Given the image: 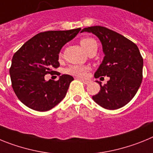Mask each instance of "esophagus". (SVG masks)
Listing matches in <instances>:
<instances>
[{
    "mask_svg": "<svg viewBox=\"0 0 153 153\" xmlns=\"http://www.w3.org/2000/svg\"><path fill=\"white\" fill-rule=\"evenodd\" d=\"M76 79H80L81 81H82V82H83V83H84V84H88L89 83V80H86V79H80V78H76Z\"/></svg>",
    "mask_w": 153,
    "mask_h": 153,
    "instance_id": "1",
    "label": "esophagus"
}]
</instances>
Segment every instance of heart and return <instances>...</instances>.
I'll return each mask as SVG.
<instances>
[{"label":"heart","instance_id":"b5f03b06","mask_svg":"<svg viewBox=\"0 0 153 153\" xmlns=\"http://www.w3.org/2000/svg\"><path fill=\"white\" fill-rule=\"evenodd\" d=\"M80 45L83 49L88 52L93 47H97V41L91 37H84L80 40ZM88 70V67L81 65H70L65 70V73L70 75L77 76V77H83L86 74Z\"/></svg>","mask_w":153,"mask_h":153}]
</instances>
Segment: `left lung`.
<instances>
[{
	"label": "left lung",
	"instance_id": "obj_1",
	"mask_svg": "<svg viewBox=\"0 0 153 153\" xmlns=\"http://www.w3.org/2000/svg\"><path fill=\"white\" fill-rule=\"evenodd\" d=\"M100 40L104 57L94 76H108L104 86L93 96V100L102 107L117 109L126 105L140 88L143 79V59L137 46L120 33L108 28L94 26L83 28Z\"/></svg>",
	"mask_w": 153,
	"mask_h": 153
}]
</instances>
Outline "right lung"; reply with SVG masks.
Here are the masks:
<instances>
[{"instance_id": "right-lung-1", "label": "right lung", "mask_w": 153, "mask_h": 153, "mask_svg": "<svg viewBox=\"0 0 153 153\" xmlns=\"http://www.w3.org/2000/svg\"><path fill=\"white\" fill-rule=\"evenodd\" d=\"M81 28L50 30L35 35L13 54L10 68L12 87L21 102L36 111L50 110L63 100L74 77L60 76L57 81L45 80L60 66L62 47L75 37Z\"/></svg>"}]
</instances>
